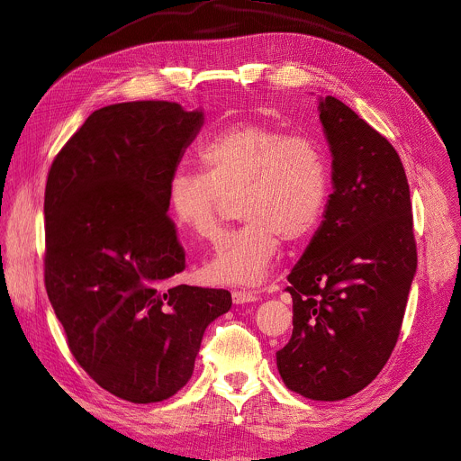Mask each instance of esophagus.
Masks as SVG:
<instances>
[{
	"label": "esophagus",
	"instance_id": "34e87169",
	"mask_svg": "<svg viewBox=\"0 0 461 461\" xmlns=\"http://www.w3.org/2000/svg\"><path fill=\"white\" fill-rule=\"evenodd\" d=\"M234 304H245V303H257L260 301V295L253 290H234L232 292Z\"/></svg>",
	"mask_w": 461,
	"mask_h": 461
}]
</instances>
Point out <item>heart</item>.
Here are the masks:
<instances>
[{
	"mask_svg": "<svg viewBox=\"0 0 461 461\" xmlns=\"http://www.w3.org/2000/svg\"><path fill=\"white\" fill-rule=\"evenodd\" d=\"M203 171L179 169L167 186L175 223L203 241L221 234L225 197H238L245 223L229 232L204 273L220 285H258L280 255V236L306 238L321 221L330 169L315 140L266 123H236L210 136Z\"/></svg>",
	"mask_w": 461,
	"mask_h": 461,
	"instance_id": "heart-1",
	"label": "heart"
}]
</instances>
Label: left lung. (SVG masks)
<instances>
[{"label":"left lung","instance_id":"left-lung-1","mask_svg":"<svg viewBox=\"0 0 461 461\" xmlns=\"http://www.w3.org/2000/svg\"><path fill=\"white\" fill-rule=\"evenodd\" d=\"M332 194L288 275L294 332L276 352L292 392L312 401L358 393L395 348L417 269L410 186L389 141L339 99L320 97Z\"/></svg>","mask_w":461,"mask_h":461}]
</instances>
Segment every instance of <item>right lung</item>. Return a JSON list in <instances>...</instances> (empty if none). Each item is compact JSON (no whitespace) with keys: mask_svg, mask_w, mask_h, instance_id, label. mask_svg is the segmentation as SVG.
Here are the masks:
<instances>
[{"mask_svg":"<svg viewBox=\"0 0 461 461\" xmlns=\"http://www.w3.org/2000/svg\"><path fill=\"white\" fill-rule=\"evenodd\" d=\"M204 122L179 103L92 113L48 173L44 278L77 364L113 395L148 404L190 380L227 290L176 285L185 249L167 186Z\"/></svg>","mask_w":461,"mask_h":461,"instance_id":"obj_1","label":"right lung"}]
</instances>
